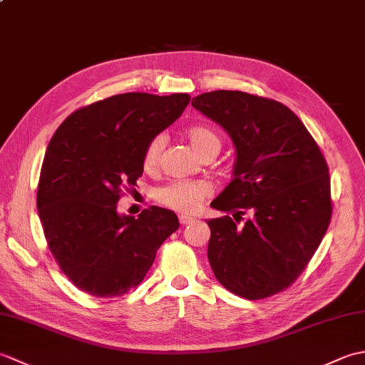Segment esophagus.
Here are the masks:
<instances>
[{"mask_svg": "<svg viewBox=\"0 0 365 365\" xmlns=\"http://www.w3.org/2000/svg\"><path fill=\"white\" fill-rule=\"evenodd\" d=\"M178 221H180L182 226H187V224L195 221V218H191V216H187V215H180L178 216Z\"/></svg>", "mask_w": 365, "mask_h": 365, "instance_id": "1", "label": "esophagus"}]
</instances>
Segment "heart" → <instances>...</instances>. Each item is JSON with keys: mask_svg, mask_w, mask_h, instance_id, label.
I'll use <instances>...</instances> for the list:
<instances>
[{"mask_svg": "<svg viewBox=\"0 0 365 365\" xmlns=\"http://www.w3.org/2000/svg\"><path fill=\"white\" fill-rule=\"evenodd\" d=\"M187 139L191 147L200 157H216V153L221 150V138L212 128L204 125H192L187 131ZM165 149V136H153L144 147L143 153V166L145 170H155L160 165L161 153ZM212 195V187L205 182H173L161 187L155 192L161 205L173 208L180 213H191Z\"/></svg>", "mask_w": 365, "mask_h": 365, "instance_id": "b5f03b06", "label": "heart"}]
</instances>
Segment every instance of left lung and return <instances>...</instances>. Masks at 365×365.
Wrapping results in <instances>:
<instances>
[{
    "label": "left lung",
    "instance_id": "obj_1",
    "mask_svg": "<svg viewBox=\"0 0 365 365\" xmlns=\"http://www.w3.org/2000/svg\"><path fill=\"white\" fill-rule=\"evenodd\" d=\"M191 105L218 122L237 149L234 180L207 221L208 262L216 279L246 299L284 292L311 262L331 215L329 169L292 110L242 91L205 92ZM252 218L240 225L242 215Z\"/></svg>",
    "mask_w": 365,
    "mask_h": 365
}]
</instances>
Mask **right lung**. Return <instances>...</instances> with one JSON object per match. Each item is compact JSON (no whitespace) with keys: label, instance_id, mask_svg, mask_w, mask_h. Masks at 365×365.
Listing matches in <instances>:
<instances>
[{"label":"right lung","instance_id":"add662e5","mask_svg":"<svg viewBox=\"0 0 365 365\" xmlns=\"http://www.w3.org/2000/svg\"><path fill=\"white\" fill-rule=\"evenodd\" d=\"M188 94L127 92L83 106L46 147L37 185L43 235L61 271L92 297H122L141 284L165 240L180 227L174 212L152 205L118 213L143 175L145 144L175 122Z\"/></svg>","mask_w":365,"mask_h":365}]
</instances>
